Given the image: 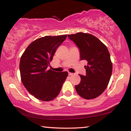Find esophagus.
Wrapping results in <instances>:
<instances>
[{
  "label": "esophagus",
  "mask_w": 131,
  "mask_h": 131,
  "mask_svg": "<svg viewBox=\"0 0 131 131\" xmlns=\"http://www.w3.org/2000/svg\"><path fill=\"white\" fill-rule=\"evenodd\" d=\"M68 74H69V76H72V75H73V73H72L69 72L68 73Z\"/></svg>",
  "instance_id": "esophagus-1"
}]
</instances>
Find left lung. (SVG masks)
<instances>
[{
	"mask_svg": "<svg viewBox=\"0 0 131 131\" xmlns=\"http://www.w3.org/2000/svg\"><path fill=\"white\" fill-rule=\"evenodd\" d=\"M79 48L81 60L87 61L85 76L79 74L81 81L75 85L80 96L86 99L99 96L107 88L112 73V63L107 48L97 37L80 32L69 35Z\"/></svg>",
	"mask_w": 131,
	"mask_h": 131,
	"instance_id": "left-lung-1",
	"label": "left lung"
}]
</instances>
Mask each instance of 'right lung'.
Wrapping results in <instances>:
<instances>
[{
    "label": "right lung",
    "mask_w": 131,
    "mask_h": 131,
    "mask_svg": "<svg viewBox=\"0 0 131 131\" xmlns=\"http://www.w3.org/2000/svg\"><path fill=\"white\" fill-rule=\"evenodd\" d=\"M67 35L46 36L35 40L26 48L19 63L21 81L28 92L43 101H52L60 92L67 72L48 70L58 47Z\"/></svg>",
    "instance_id": "right-lung-1"
}]
</instances>
